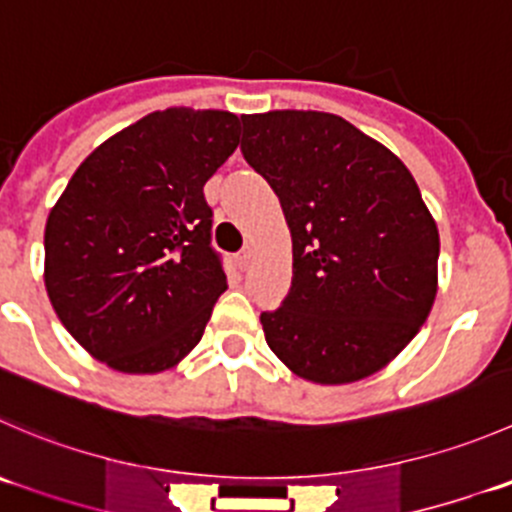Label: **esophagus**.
Instances as JSON below:
<instances>
[{
	"label": "esophagus",
	"mask_w": 512,
	"mask_h": 512,
	"mask_svg": "<svg viewBox=\"0 0 512 512\" xmlns=\"http://www.w3.org/2000/svg\"><path fill=\"white\" fill-rule=\"evenodd\" d=\"M250 262H252V247H245V250L237 252V265H240L242 270H247V267H250Z\"/></svg>",
	"instance_id": "esophagus-1"
}]
</instances>
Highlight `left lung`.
<instances>
[{
    "label": "left lung",
    "mask_w": 512,
    "mask_h": 512,
    "mask_svg": "<svg viewBox=\"0 0 512 512\" xmlns=\"http://www.w3.org/2000/svg\"><path fill=\"white\" fill-rule=\"evenodd\" d=\"M240 150L292 235V287L260 315L270 350L320 385L388 365L438 292V225L408 167L327 112L242 114Z\"/></svg>",
    "instance_id": "obj_1"
}]
</instances>
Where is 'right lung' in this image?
<instances>
[{"mask_svg": "<svg viewBox=\"0 0 512 512\" xmlns=\"http://www.w3.org/2000/svg\"><path fill=\"white\" fill-rule=\"evenodd\" d=\"M220 109L152 112L97 147L47 217L44 285L69 335L119 372H162L227 290L205 182L240 145Z\"/></svg>", "mask_w": 512, "mask_h": 512, "instance_id": "right-lung-1", "label": "right lung"}]
</instances>
